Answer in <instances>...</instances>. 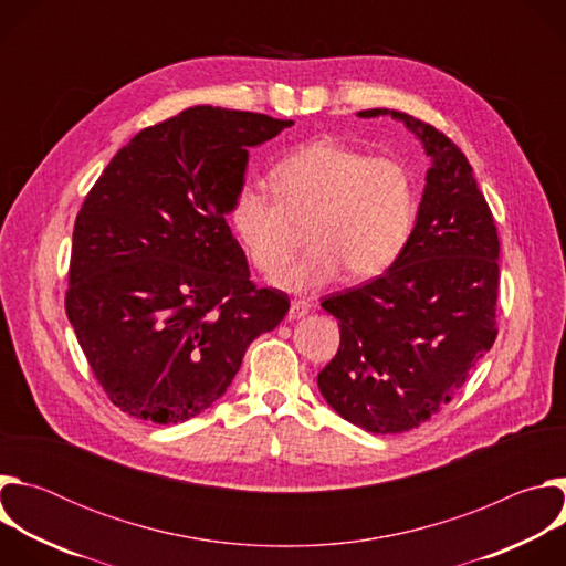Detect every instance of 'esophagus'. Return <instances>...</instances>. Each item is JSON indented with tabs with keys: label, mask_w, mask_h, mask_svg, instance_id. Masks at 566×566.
<instances>
[{
	"label": "esophagus",
	"mask_w": 566,
	"mask_h": 566,
	"mask_svg": "<svg viewBox=\"0 0 566 566\" xmlns=\"http://www.w3.org/2000/svg\"><path fill=\"white\" fill-rule=\"evenodd\" d=\"M308 311H311V304H308V302L295 300V302H291L286 317H289V319H297V317H304Z\"/></svg>",
	"instance_id": "1"
}]
</instances>
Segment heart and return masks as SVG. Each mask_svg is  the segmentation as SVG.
Instances as JSON below:
<instances>
[{
  "label": "heart",
  "mask_w": 566,
  "mask_h": 566,
  "mask_svg": "<svg viewBox=\"0 0 566 566\" xmlns=\"http://www.w3.org/2000/svg\"><path fill=\"white\" fill-rule=\"evenodd\" d=\"M275 198L244 186L230 223L258 271L280 275L300 249L306 228L308 253L277 284L308 291L343 271L354 282L389 271L408 249L417 221V188L394 156L332 140H311L271 170Z\"/></svg>",
  "instance_id": "heart-1"
}]
</instances>
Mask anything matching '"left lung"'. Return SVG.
Listing matches in <instances>:
<instances>
[{"mask_svg":"<svg viewBox=\"0 0 566 566\" xmlns=\"http://www.w3.org/2000/svg\"><path fill=\"white\" fill-rule=\"evenodd\" d=\"M358 116L406 123L432 166L398 262L322 302L340 319V349L317 374V387L345 421L398 434L448 406L493 347L500 239L465 154L446 134L394 109Z\"/></svg>","mask_w":566,"mask_h":566,"instance_id":"1","label":"left lung"}]
</instances>
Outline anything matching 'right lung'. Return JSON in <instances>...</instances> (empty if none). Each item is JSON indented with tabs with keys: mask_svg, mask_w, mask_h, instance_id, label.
I'll use <instances>...</instances> for the list:
<instances>
[{
	"mask_svg": "<svg viewBox=\"0 0 566 566\" xmlns=\"http://www.w3.org/2000/svg\"><path fill=\"white\" fill-rule=\"evenodd\" d=\"M293 120L210 105L138 132L73 226L66 315L125 415L181 423L223 396L249 345L289 311L232 237L249 149Z\"/></svg>",
	"mask_w": 566,
	"mask_h": 566,
	"instance_id": "right-lung-1",
	"label": "right lung"
}]
</instances>
